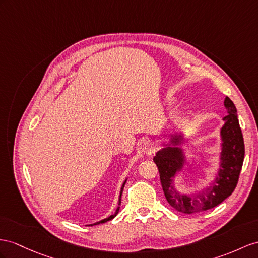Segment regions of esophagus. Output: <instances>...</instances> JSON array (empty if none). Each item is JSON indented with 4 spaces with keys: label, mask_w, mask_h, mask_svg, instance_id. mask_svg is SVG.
Masks as SVG:
<instances>
[{
    "label": "esophagus",
    "mask_w": 258,
    "mask_h": 258,
    "mask_svg": "<svg viewBox=\"0 0 258 258\" xmlns=\"http://www.w3.org/2000/svg\"><path fill=\"white\" fill-rule=\"evenodd\" d=\"M138 146L142 149V151L144 154H153L154 153V148H153V145L149 142V140L147 138H142L140 141V144H138Z\"/></svg>",
    "instance_id": "esophagus-1"
}]
</instances>
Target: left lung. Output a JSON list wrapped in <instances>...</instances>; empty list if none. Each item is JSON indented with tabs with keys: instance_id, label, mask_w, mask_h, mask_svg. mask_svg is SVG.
I'll return each mask as SVG.
<instances>
[{
	"instance_id": "8db88e82",
	"label": "left lung",
	"mask_w": 258,
	"mask_h": 258,
	"mask_svg": "<svg viewBox=\"0 0 258 258\" xmlns=\"http://www.w3.org/2000/svg\"><path fill=\"white\" fill-rule=\"evenodd\" d=\"M224 107L227 108L228 115L223 117L224 125L221 128V169L213 186L200 194H181L173 187V177L183 167L184 156L182 150L177 147H164L158 151L154 158L159 170L164 196L176 211L183 214H196L214 208L232 194L236 187L245 148L236 108L229 97L224 99ZM179 136H175L172 140L174 144L179 143Z\"/></svg>"
}]
</instances>
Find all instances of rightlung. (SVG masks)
Masks as SVG:
<instances>
[{
	"mask_svg": "<svg viewBox=\"0 0 258 258\" xmlns=\"http://www.w3.org/2000/svg\"><path fill=\"white\" fill-rule=\"evenodd\" d=\"M125 183H126V180H125V182L123 183V185H122V188H121V194H120V198H118V205H121V197H122V192H123V188H124V185H125ZM118 210H120V207H117L116 208V210H115V213L113 214V215H111L110 217H108V218H105V219H103V220H101V221H99V222H96V223H94V224H100V223H104V222H107V221H109V220H111V219H113V218L117 215V213H118ZM94 224H91V226H94Z\"/></svg>",
	"mask_w": 258,
	"mask_h": 258,
	"instance_id": "add662e5",
	"label": "right lung"
}]
</instances>
